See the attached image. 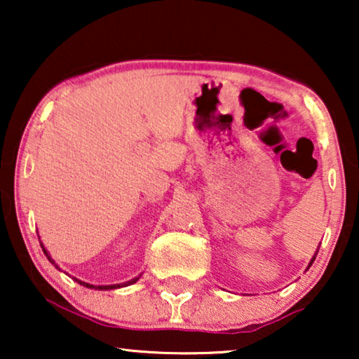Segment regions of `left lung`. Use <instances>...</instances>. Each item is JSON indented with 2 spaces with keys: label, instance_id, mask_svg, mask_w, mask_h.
<instances>
[{
  "label": "left lung",
  "instance_id": "left-lung-1",
  "mask_svg": "<svg viewBox=\"0 0 359 359\" xmlns=\"http://www.w3.org/2000/svg\"><path fill=\"white\" fill-rule=\"evenodd\" d=\"M313 259H316V257H313ZM313 259H312V262H311V264H312V263H313Z\"/></svg>",
  "mask_w": 359,
  "mask_h": 359
}]
</instances>
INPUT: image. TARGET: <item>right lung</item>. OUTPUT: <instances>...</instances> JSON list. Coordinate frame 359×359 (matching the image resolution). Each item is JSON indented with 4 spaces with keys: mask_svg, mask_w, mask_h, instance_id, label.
<instances>
[{
    "mask_svg": "<svg viewBox=\"0 0 359 359\" xmlns=\"http://www.w3.org/2000/svg\"><path fill=\"white\" fill-rule=\"evenodd\" d=\"M41 247H42V243H41ZM42 250H43V253H46V255H47L48 262H52V263H53V259H52L50 257H48L47 250H46V248H43V247H42ZM53 264H55V263H53ZM55 266H57V264H55ZM137 279H139V278H135V279H132V281H127V283H124V284H121V286H129V284H134V283L137 281ZM75 281H76V283H80V284H81V286H85V287H91V289H100V291H107V289H116V287H121V286H119V284H114V286H93V284H88V283L78 281V279H75Z\"/></svg>",
    "mask_w": 359,
    "mask_h": 359,
    "instance_id": "1",
    "label": "right lung"
}]
</instances>
